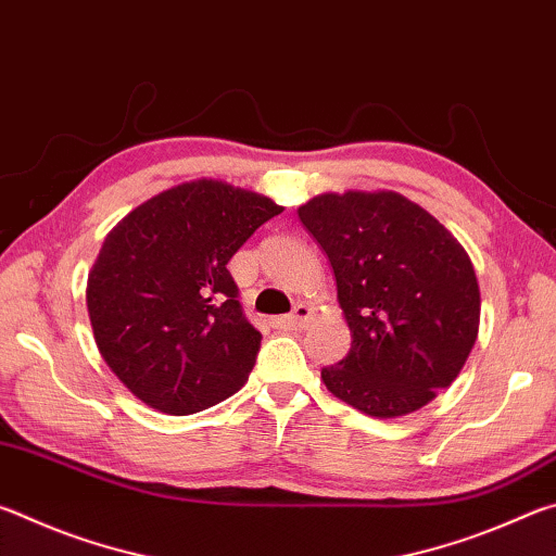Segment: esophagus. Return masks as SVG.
Listing matches in <instances>:
<instances>
[{
  "mask_svg": "<svg viewBox=\"0 0 556 556\" xmlns=\"http://www.w3.org/2000/svg\"><path fill=\"white\" fill-rule=\"evenodd\" d=\"M312 316H314V306L308 304V301H299V304L294 306V312H291L289 316L271 318V326L289 328V331H304L308 321H312Z\"/></svg>",
  "mask_w": 556,
  "mask_h": 556,
  "instance_id": "obj_1",
  "label": "esophagus"
}]
</instances>
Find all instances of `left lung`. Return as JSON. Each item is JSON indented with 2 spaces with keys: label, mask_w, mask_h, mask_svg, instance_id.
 Instances as JSON below:
<instances>
[{
  "label": "left lung",
  "mask_w": 556,
  "mask_h": 556,
  "mask_svg": "<svg viewBox=\"0 0 556 556\" xmlns=\"http://www.w3.org/2000/svg\"><path fill=\"white\" fill-rule=\"evenodd\" d=\"M299 220L331 262L351 351L326 390L368 417L417 412L458 378L478 338L481 289L468 252L394 191L321 193Z\"/></svg>",
  "instance_id": "left-lung-1"
}]
</instances>
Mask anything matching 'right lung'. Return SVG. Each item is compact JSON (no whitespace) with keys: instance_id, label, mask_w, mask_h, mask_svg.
I'll return each mask as SVG.
<instances>
[{"instance_id":"add662e5","label":"right lung","mask_w":556,"mask_h":556,"mask_svg":"<svg viewBox=\"0 0 556 556\" xmlns=\"http://www.w3.org/2000/svg\"><path fill=\"white\" fill-rule=\"evenodd\" d=\"M279 213L267 195L199 178L137 205L108 232L86 289L92 336L147 407L184 417L248 382L262 336L225 265Z\"/></svg>"}]
</instances>
